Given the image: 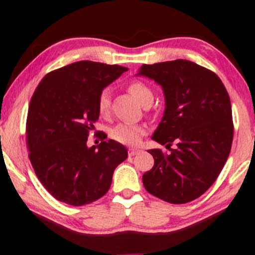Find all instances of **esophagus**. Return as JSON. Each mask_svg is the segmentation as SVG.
<instances>
[{
  "instance_id": "1",
  "label": "esophagus",
  "mask_w": 255,
  "mask_h": 255,
  "mask_svg": "<svg viewBox=\"0 0 255 255\" xmlns=\"http://www.w3.org/2000/svg\"><path fill=\"white\" fill-rule=\"evenodd\" d=\"M140 150H138V148H134V147H132V148H128V156L130 157H132V156H135V154L138 153V152H139Z\"/></svg>"
}]
</instances>
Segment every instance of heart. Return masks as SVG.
I'll list each match as a JSON object with an SVG mask.
<instances>
[{
	"mask_svg": "<svg viewBox=\"0 0 255 255\" xmlns=\"http://www.w3.org/2000/svg\"><path fill=\"white\" fill-rule=\"evenodd\" d=\"M128 90L143 107H150L152 102H153V91L144 82H130L128 85ZM110 91L108 89H104V90L101 91L97 98V109L99 115L107 116L110 111ZM110 134L116 141H120V143L127 145H134L144 135V128L137 124L121 123L112 128Z\"/></svg>",
	"mask_w": 255,
	"mask_h": 255,
	"instance_id": "heart-1",
	"label": "heart"
}]
</instances>
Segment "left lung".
Listing matches in <instances>:
<instances>
[{"label":"left lung","instance_id":"left-lung-1","mask_svg":"<svg viewBox=\"0 0 255 255\" xmlns=\"http://www.w3.org/2000/svg\"><path fill=\"white\" fill-rule=\"evenodd\" d=\"M138 75L163 88L165 111L152 139L170 150L148 151L154 165L143 176L145 190L167 203H190L211 187L229 158L234 131L229 92L213 71L186 59L143 64Z\"/></svg>","mask_w":255,"mask_h":255}]
</instances>
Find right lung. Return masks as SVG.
I'll list each match as a JSON object with an SVG mask.
<instances>
[{"label":"right lung","instance_id":"obj_1","mask_svg":"<svg viewBox=\"0 0 255 255\" xmlns=\"http://www.w3.org/2000/svg\"><path fill=\"white\" fill-rule=\"evenodd\" d=\"M127 70L75 62L49 72L36 88L25 127L29 159L57 200L82 206L102 198L111 186L115 168L128 158L124 145L112 139L87 145L99 117L98 95Z\"/></svg>","mask_w":255,"mask_h":255}]
</instances>
